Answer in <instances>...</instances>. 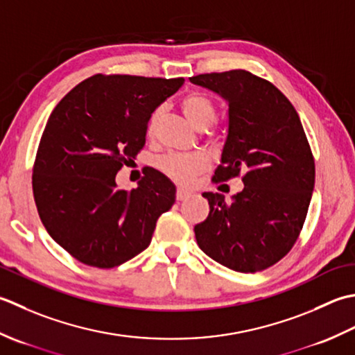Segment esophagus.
<instances>
[{
	"label": "esophagus",
	"instance_id": "1",
	"mask_svg": "<svg viewBox=\"0 0 355 355\" xmlns=\"http://www.w3.org/2000/svg\"><path fill=\"white\" fill-rule=\"evenodd\" d=\"M191 196V193L188 190H184V188H178L176 191V200H185Z\"/></svg>",
	"mask_w": 355,
	"mask_h": 355
}]
</instances>
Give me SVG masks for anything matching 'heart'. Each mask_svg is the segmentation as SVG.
<instances>
[{
  "instance_id": "heart-1",
  "label": "heart",
  "mask_w": 355,
  "mask_h": 355,
  "mask_svg": "<svg viewBox=\"0 0 355 355\" xmlns=\"http://www.w3.org/2000/svg\"><path fill=\"white\" fill-rule=\"evenodd\" d=\"M180 108H182L187 119L199 130H205L211 125L216 119V113H218V108H216L213 99L198 92L188 93L187 96H184L182 101H180ZM161 108H156V110H153V113L150 114L147 122L148 133L155 132L157 122L161 119ZM207 157L198 153H170L159 159L157 162L159 168H161L165 175H168L171 179H175L176 182L180 184L190 182L194 176L207 168Z\"/></svg>"
}]
</instances>
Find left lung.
<instances>
[{"label":"left lung","instance_id":"obj_1","mask_svg":"<svg viewBox=\"0 0 355 355\" xmlns=\"http://www.w3.org/2000/svg\"><path fill=\"white\" fill-rule=\"evenodd\" d=\"M228 103V135L214 182L242 173L227 202L204 193L208 218L194 227L199 248L239 272L270 268L297 241L314 190V157L297 112L277 87L247 70L190 78Z\"/></svg>","mask_w":355,"mask_h":355}]
</instances>
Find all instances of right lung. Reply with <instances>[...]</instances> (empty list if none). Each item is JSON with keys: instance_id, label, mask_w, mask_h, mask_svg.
Segmentation results:
<instances>
[{"instance_id": "right-lung-1", "label": "right lung", "mask_w": 355, "mask_h": 355, "mask_svg": "<svg viewBox=\"0 0 355 355\" xmlns=\"http://www.w3.org/2000/svg\"><path fill=\"white\" fill-rule=\"evenodd\" d=\"M184 78L95 75L50 114L33 164V198L42 225L79 262L113 268L146 250L176 187L155 168L121 190L116 173L146 146L153 110Z\"/></svg>"}]
</instances>
